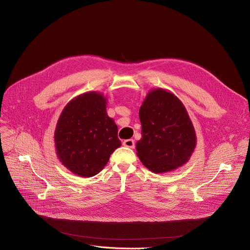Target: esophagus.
I'll list each match as a JSON object with an SVG mask.
<instances>
[{
  "label": "esophagus",
  "instance_id": "34e87169",
  "mask_svg": "<svg viewBox=\"0 0 250 250\" xmlns=\"http://www.w3.org/2000/svg\"><path fill=\"white\" fill-rule=\"evenodd\" d=\"M123 145H124L125 146H126V147H130V148H133V147H134V142H133V140H125V141H124Z\"/></svg>",
  "mask_w": 250,
  "mask_h": 250
}]
</instances>
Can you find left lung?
<instances>
[{
  "instance_id": "1",
  "label": "left lung",
  "mask_w": 250,
  "mask_h": 250,
  "mask_svg": "<svg viewBox=\"0 0 250 250\" xmlns=\"http://www.w3.org/2000/svg\"><path fill=\"white\" fill-rule=\"evenodd\" d=\"M142 139L137 154L154 173L171 171L188 162L196 146V135L187 108L172 93L151 89L141 108Z\"/></svg>"
}]
</instances>
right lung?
<instances>
[{"mask_svg":"<svg viewBox=\"0 0 250 250\" xmlns=\"http://www.w3.org/2000/svg\"><path fill=\"white\" fill-rule=\"evenodd\" d=\"M121 146L118 126L107 116L106 99L102 94H83L62 109L55 146L60 162L73 173L83 177L98 174Z\"/></svg>","mask_w":250,"mask_h":250,"instance_id":"obj_1","label":"right lung"}]
</instances>
